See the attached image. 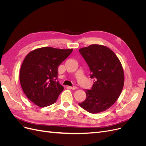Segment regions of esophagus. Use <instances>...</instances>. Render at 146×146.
Here are the masks:
<instances>
[{
    "mask_svg": "<svg viewBox=\"0 0 146 146\" xmlns=\"http://www.w3.org/2000/svg\"><path fill=\"white\" fill-rule=\"evenodd\" d=\"M69 88H70V89H71V90H76L77 88L76 86H69Z\"/></svg>",
    "mask_w": 146,
    "mask_h": 146,
    "instance_id": "1",
    "label": "esophagus"
}]
</instances>
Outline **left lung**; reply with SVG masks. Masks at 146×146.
Segmentation results:
<instances>
[{
  "mask_svg": "<svg viewBox=\"0 0 146 146\" xmlns=\"http://www.w3.org/2000/svg\"><path fill=\"white\" fill-rule=\"evenodd\" d=\"M94 78L91 90H86V98L80 107L91 113L108 109L119 98L124 85L122 64L114 52L107 46L92 44L79 49Z\"/></svg>",
  "mask_w": 146,
  "mask_h": 146,
  "instance_id": "obj_1",
  "label": "left lung"
}]
</instances>
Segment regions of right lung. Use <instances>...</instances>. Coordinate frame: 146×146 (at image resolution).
I'll return each mask as SVG.
<instances>
[{
    "instance_id": "obj_1",
    "label": "right lung",
    "mask_w": 146,
    "mask_h": 146,
    "mask_svg": "<svg viewBox=\"0 0 146 146\" xmlns=\"http://www.w3.org/2000/svg\"><path fill=\"white\" fill-rule=\"evenodd\" d=\"M73 49L43 47L30 52L21 65L19 80L24 93L35 105L55 103L64 87L56 80L58 67Z\"/></svg>"
}]
</instances>
